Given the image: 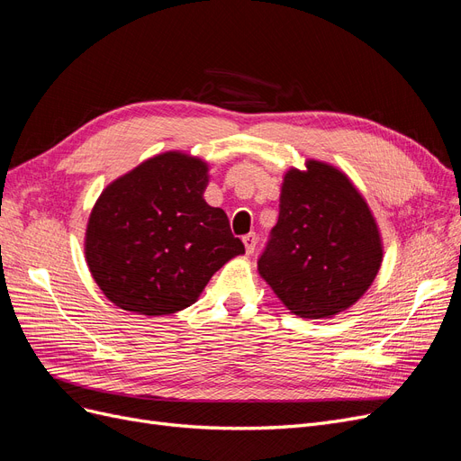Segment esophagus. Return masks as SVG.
Returning <instances> with one entry per match:
<instances>
[{
	"label": "esophagus",
	"mask_w": 461,
	"mask_h": 461,
	"mask_svg": "<svg viewBox=\"0 0 461 461\" xmlns=\"http://www.w3.org/2000/svg\"><path fill=\"white\" fill-rule=\"evenodd\" d=\"M243 243H245V250L247 254H252L256 250V245H258V235L256 233H249L243 237Z\"/></svg>",
	"instance_id": "34e87169"
}]
</instances>
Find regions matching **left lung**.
<instances>
[{
	"label": "left lung",
	"mask_w": 461,
	"mask_h": 461,
	"mask_svg": "<svg viewBox=\"0 0 461 461\" xmlns=\"http://www.w3.org/2000/svg\"><path fill=\"white\" fill-rule=\"evenodd\" d=\"M288 169L276 226L258 271L285 307L302 318H331L352 307L383 264L375 216L350 178L307 159Z\"/></svg>",
	"instance_id": "obj_1"
}]
</instances>
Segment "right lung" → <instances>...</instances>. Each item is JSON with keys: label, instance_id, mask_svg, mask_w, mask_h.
<instances>
[{"label": "right lung", "instance_id": "obj_1", "mask_svg": "<svg viewBox=\"0 0 461 461\" xmlns=\"http://www.w3.org/2000/svg\"><path fill=\"white\" fill-rule=\"evenodd\" d=\"M209 167L164 152L113 181L90 212L85 256L95 285L116 307L162 316L197 302L211 276L245 254L226 212L203 192Z\"/></svg>", "mask_w": 461, "mask_h": 461}]
</instances>
